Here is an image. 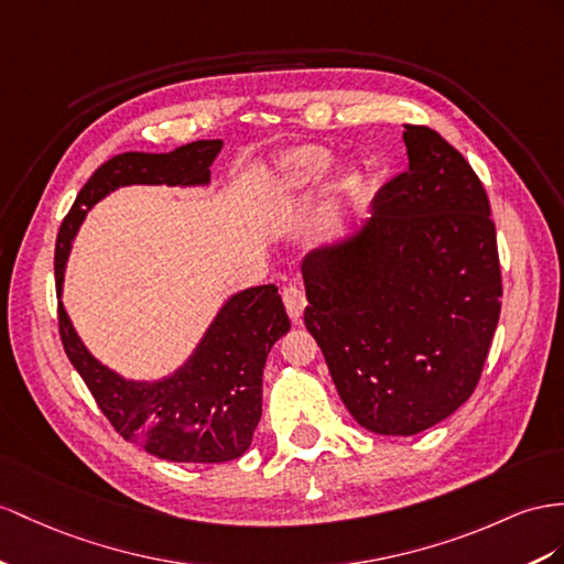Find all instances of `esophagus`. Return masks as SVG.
<instances>
[{
	"label": "esophagus",
	"mask_w": 564,
	"mask_h": 564,
	"mask_svg": "<svg viewBox=\"0 0 564 564\" xmlns=\"http://www.w3.org/2000/svg\"><path fill=\"white\" fill-rule=\"evenodd\" d=\"M283 305H285L288 314H291V319L297 322L300 316H302V312H305V307H307L305 291H302V288H297V285L283 288Z\"/></svg>",
	"instance_id": "esophagus-1"
}]
</instances>
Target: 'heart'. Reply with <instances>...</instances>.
<instances>
[{"label": "heart", "mask_w": 564, "mask_h": 564, "mask_svg": "<svg viewBox=\"0 0 564 564\" xmlns=\"http://www.w3.org/2000/svg\"><path fill=\"white\" fill-rule=\"evenodd\" d=\"M328 164L330 159L322 150H297L285 159L288 176H291L295 183H316L319 178H324Z\"/></svg>", "instance_id": "b5f03b06"}]
</instances>
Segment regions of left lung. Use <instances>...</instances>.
<instances>
[{
    "label": "left lung",
    "instance_id": "1",
    "mask_svg": "<svg viewBox=\"0 0 564 564\" xmlns=\"http://www.w3.org/2000/svg\"><path fill=\"white\" fill-rule=\"evenodd\" d=\"M410 166L355 236L307 254L305 326L345 408L373 433L414 436L467 402L500 316L488 195L429 126L405 123Z\"/></svg>",
    "mask_w": 564,
    "mask_h": 564
}]
</instances>
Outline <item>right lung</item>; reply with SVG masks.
Masks as SVG:
<instances>
[{
	"mask_svg": "<svg viewBox=\"0 0 564 564\" xmlns=\"http://www.w3.org/2000/svg\"><path fill=\"white\" fill-rule=\"evenodd\" d=\"M221 140H197L169 154L126 152L111 156L83 185L64 216L54 250L56 295L85 214L121 185H202ZM59 336L70 365L83 377L97 408L126 441L169 462H228L252 443L262 416V371L267 355L291 330L276 285L248 288L230 297L214 324L173 377L154 383L126 381L85 350L59 302Z\"/></svg>",
	"mask_w": 564,
	"mask_h": 564,
	"instance_id": "1",
	"label": "right lung"
}]
</instances>
